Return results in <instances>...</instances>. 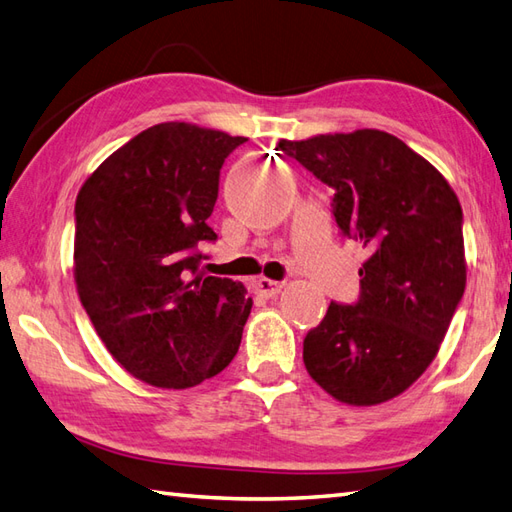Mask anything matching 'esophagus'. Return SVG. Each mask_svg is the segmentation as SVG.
Wrapping results in <instances>:
<instances>
[{"instance_id": "obj_1", "label": "esophagus", "mask_w": 512, "mask_h": 512, "mask_svg": "<svg viewBox=\"0 0 512 512\" xmlns=\"http://www.w3.org/2000/svg\"><path fill=\"white\" fill-rule=\"evenodd\" d=\"M282 287H285V282L269 280V278H258V280L254 282V291H256L258 295H263V298H271V295L280 293Z\"/></svg>"}]
</instances>
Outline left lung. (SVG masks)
Here are the masks:
<instances>
[{
	"label": "left lung",
	"mask_w": 512,
	"mask_h": 512,
	"mask_svg": "<svg viewBox=\"0 0 512 512\" xmlns=\"http://www.w3.org/2000/svg\"><path fill=\"white\" fill-rule=\"evenodd\" d=\"M278 149L333 188L339 234L370 249L357 302H331L304 337V366L337 401H390L434 361L462 300L460 201L434 166L385 131L280 140Z\"/></svg>",
	"instance_id": "8db88e82"
}]
</instances>
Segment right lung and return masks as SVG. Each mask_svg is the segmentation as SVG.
Returning a JSON list of instances; mask_svg holds the SVG:
<instances>
[{"label": "right lung", "instance_id": "right-lung-1", "mask_svg": "<svg viewBox=\"0 0 512 512\" xmlns=\"http://www.w3.org/2000/svg\"><path fill=\"white\" fill-rule=\"evenodd\" d=\"M247 138L164 122L111 153L76 197L74 278L98 337L157 388H192L238 352L241 282L201 274L221 168Z\"/></svg>", "mask_w": 512, "mask_h": 512}]
</instances>
